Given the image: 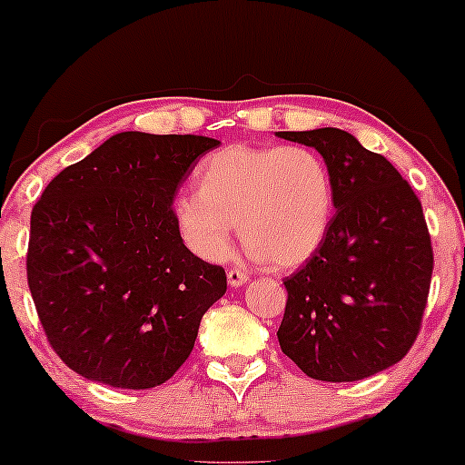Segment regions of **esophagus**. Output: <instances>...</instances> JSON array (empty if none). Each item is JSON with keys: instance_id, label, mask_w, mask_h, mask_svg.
<instances>
[{"instance_id": "esophagus-1", "label": "esophagus", "mask_w": 465, "mask_h": 465, "mask_svg": "<svg viewBox=\"0 0 465 465\" xmlns=\"http://www.w3.org/2000/svg\"><path fill=\"white\" fill-rule=\"evenodd\" d=\"M227 282H229V286H232V288L244 286V284H247V282H249V275L244 273L242 269H229Z\"/></svg>"}]
</instances>
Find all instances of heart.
<instances>
[{"label": "heart", "instance_id": "obj_1", "mask_svg": "<svg viewBox=\"0 0 465 465\" xmlns=\"http://www.w3.org/2000/svg\"><path fill=\"white\" fill-rule=\"evenodd\" d=\"M334 210L328 165L303 146L232 143L194 173V194L174 203L181 238L203 260L225 258L240 232L271 269H297L322 247Z\"/></svg>", "mask_w": 465, "mask_h": 465}]
</instances>
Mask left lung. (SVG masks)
Listing matches in <instances>:
<instances>
[{"label":"left lung","instance_id":"left-lung-1","mask_svg":"<svg viewBox=\"0 0 465 465\" xmlns=\"http://www.w3.org/2000/svg\"><path fill=\"white\" fill-rule=\"evenodd\" d=\"M275 135L322 154L336 210L317 253L284 280L277 341L314 381H362L402 361L420 332L433 275L421 203L382 154L348 131Z\"/></svg>","mask_w":465,"mask_h":465}]
</instances>
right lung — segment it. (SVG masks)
Instances as JSON below:
<instances>
[{
    "instance_id": "obj_1",
    "label": "right lung",
    "mask_w": 465,
    "mask_h": 465,
    "mask_svg": "<svg viewBox=\"0 0 465 465\" xmlns=\"http://www.w3.org/2000/svg\"><path fill=\"white\" fill-rule=\"evenodd\" d=\"M203 135H111L47 183L30 216L28 286L69 370L117 389L162 385L227 291L181 240L173 201Z\"/></svg>"
}]
</instances>
